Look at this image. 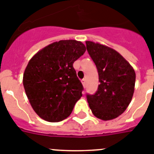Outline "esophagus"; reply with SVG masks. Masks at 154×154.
Segmentation results:
<instances>
[{
  "mask_svg": "<svg viewBox=\"0 0 154 154\" xmlns=\"http://www.w3.org/2000/svg\"><path fill=\"white\" fill-rule=\"evenodd\" d=\"M81 82H82V85H84V86H85V85H86V79H83L82 81H81Z\"/></svg>",
  "mask_w": 154,
  "mask_h": 154,
  "instance_id": "esophagus-1",
  "label": "esophagus"
}]
</instances>
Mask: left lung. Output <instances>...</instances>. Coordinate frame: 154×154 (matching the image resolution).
Wrapping results in <instances>:
<instances>
[{
    "mask_svg": "<svg viewBox=\"0 0 154 154\" xmlns=\"http://www.w3.org/2000/svg\"><path fill=\"white\" fill-rule=\"evenodd\" d=\"M87 50L95 63L100 85L87 100L94 116L111 120L122 115L134 93L136 73L123 57L106 45L87 41Z\"/></svg>",
    "mask_w": 154,
    "mask_h": 154,
    "instance_id": "left-lung-1",
    "label": "left lung"
}]
</instances>
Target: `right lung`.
Returning <instances> with one entry per match:
<instances>
[{
  "label": "right lung",
  "mask_w": 154,
  "mask_h": 154,
  "mask_svg": "<svg viewBox=\"0 0 154 154\" xmlns=\"http://www.w3.org/2000/svg\"><path fill=\"white\" fill-rule=\"evenodd\" d=\"M85 51L81 42L60 40L29 60L23 85L32 109L42 119L57 122L71 114L84 90L73 64Z\"/></svg>",
  "instance_id": "1"
}]
</instances>
